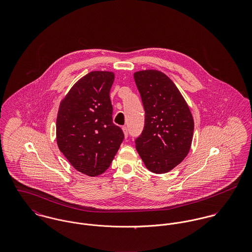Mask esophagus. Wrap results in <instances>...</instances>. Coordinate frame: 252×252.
<instances>
[{
    "mask_svg": "<svg viewBox=\"0 0 252 252\" xmlns=\"http://www.w3.org/2000/svg\"><path fill=\"white\" fill-rule=\"evenodd\" d=\"M122 130H123V133H124L125 138H127V137H128V128H127L126 126H123V127H122Z\"/></svg>",
    "mask_w": 252,
    "mask_h": 252,
    "instance_id": "esophagus-1",
    "label": "esophagus"
}]
</instances>
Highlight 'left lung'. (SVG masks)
<instances>
[{
    "label": "left lung",
    "mask_w": 252,
    "mask_h": 252,
    "mask_svg": "<svg viewBox=\"0 0 252 252\" xmlns=\"http://www.w3.org/2000/svg\"><path fill=\"white\" fill-rule=\"evenodd\" d=\"M145 118L136 148L145 167L165 174L187 156L193 139L194 120L176 84L157 70L134 73Z\"/></svg>",
    "instance_id": "obj_1"
}]
</instances>
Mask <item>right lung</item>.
Here are the masks:
<instances>
[{"mask_svg": "<svg viewBox=\"0 0 252 252\" xmlns=\"http://www.w3.org/2000/svg\"><path fill=\"white\" fill-rule=\"evenodd\" d=\"M111 72L94 71L81 77L61 101L56 120L60 151L78 172L89 177L105 173L124 134L112 122Z\"/></svg>", "mask_w": 252, "mask_h": 252, "instance_id": "obj_1", "label": "right lung"}]
</instances>
